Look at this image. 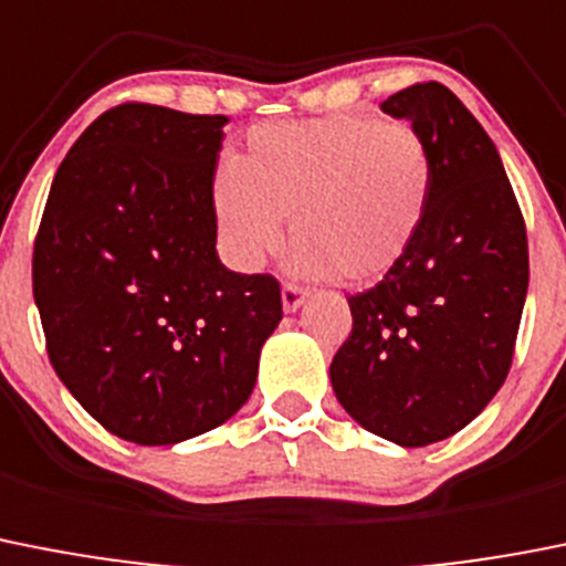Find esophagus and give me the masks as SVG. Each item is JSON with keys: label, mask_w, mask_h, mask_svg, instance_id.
I'll use <instances>...</instances> for the list:
<instances>
[{"label": "esophagus", "mask_w": 566, "mask_h": 566, "mask_svg": "<svg viewBox=\"0 0 566 566\" xmlns=\"http://www.w3.org/2000/svg\"><path fill=\"white\" fill-rule=\"evenodd\" d=\"M305 297H308V294L297 286H283V292H280V300H283V311H286V314H294V311L303 308Z\"/></svg>", "instance_id": "obj_1"}]
</instances>
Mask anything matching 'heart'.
<instances>
[{"label": "heart", "mask_w": 566, "mask_h": 566, "mask_svg": "<svg viewBox=\"0 0 566 566\" xmlns=\"http://www.w3.org/2000/svg\"><path fill=\"white\" fill-rule=\"evenodd\" d=\"M432 201V157L409 123L319 117L249 132L247 151L212 185L221 255L258 272L286 235L289 269L373 283L403 261Z\"/></svg>", "instance_id": "1"}]
</instances>
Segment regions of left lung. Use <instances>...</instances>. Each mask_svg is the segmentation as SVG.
<instances>
[{
	"label": "left lung",
	"instance_id": "8db88e82",
	"mask_svg": "<svg viewBox=\"0 0 566 566\" xmlns=\"http://www.w3.org/2000/svg\"><path fill=\"white\" fill-rule=\"evenodd\" d=\"M381 112L427 143L432 201L403 261L347 297L354 331L331 385L361 429L418 449L469 427L505 381L527 297V235L496 145L452 90L415 83Z\"/></svg>",
	"mask_w": 566,
	"mask_h": 566
}]
</instances>
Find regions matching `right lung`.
I'll return each instance as SVG.
<instances>
[{"label": "right lung", "mask_w": 566, "mask_h": 566, "mask_svg": "<svg viewBox=\"0 0 566 566\" xmlns=\"http://www.w3.org/2000/svg\"><path fill=\"white\" fill-rule=\"evenodd\" d=\"M224 114L126 103L70 148L33 249L46 354L101 427L174 446L252 396L283 319L277 280L216 252L212 185Z\"/></svg>", "instance_id": "right-lung-1"}]
</instances>
